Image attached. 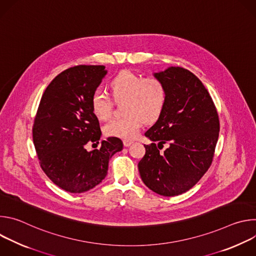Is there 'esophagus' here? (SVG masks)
<instances>
[{
	"label": "esophagus",
	"instance_id": "34e87169",
	"mask_svg": "<svg viewBox=\"0 0 256 256\" xmlns=\"http://www.w3.org/2000/svg\"><path fill=\"white\" fill-rule=\"evenodd\" d=\"M132 144V140H124V147H128V146H130Z\"/></svg>",
	"mask_w": 256,
	"mask_h": 256
}]
</instances>
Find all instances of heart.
Listing matches in <instances>:
<instances>
[{"mask_svg":"<svg viewBox=\"0 0 256 256\" xmlns=\"http://www.w3.org/2000/svg\"><path fill=\"white\" fill-rule=\"evenodd\" d=\"M112 98L116 101L126 99L124 112L126 116L109 120L103 128L104 134L124 140L134 138L142 122H155L163 112L166 103V88L157 77H142L130 70H124L109 85ZM93 114L101 120L112 114L114 101L101 89H96L91 96Z\"/></svg>","mask_w":256,"mask_h":256,"instance_id":"1","label":"heart"}]
</instances>
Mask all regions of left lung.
Wrapping results in <instances>:
<instances>
[{"label":"left lung","mask_w":256,"mask_h":256,"mask_svg":"<svg viewBox=\"0 0 256 256\" xmlns=\"http://www.w3.org/2000/svg\"><path fill=\"white\" fill-rule=\"evenodd\" d=\"M154 76L165 85L166 103L144 132L153 142L144 144L146 153L138 167L151 190L175 196L194 186L212 165L220 122L210 95L192 72L170 66ZM164 143L170 147L161 152Z\"/></svg>","instance_id":"1"}]
</instances>
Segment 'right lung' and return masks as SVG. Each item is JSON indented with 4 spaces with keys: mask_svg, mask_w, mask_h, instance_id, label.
<instances>
[{
    "mask_svg": "<svg viewBox=\"0 0 256 256\" xmlns=\"http://www.w3.org/2000/svg\"><path fill=\"white\" fill-rule=\"evenodd\" d=\"M106 72L104 66L64 70L46 87L34 118L32 136L40 167L56 186L70 194L99 184L109 159L122 150V140L116 136L102 140L100 149H85L89 142L99 144L101 136L91 96Z\"/></svg>",
    "mask_w": 256,
    "mask_h": 256,
    "instance_id": "add662e5",
    "label": "right lung"
}]
</instances>
